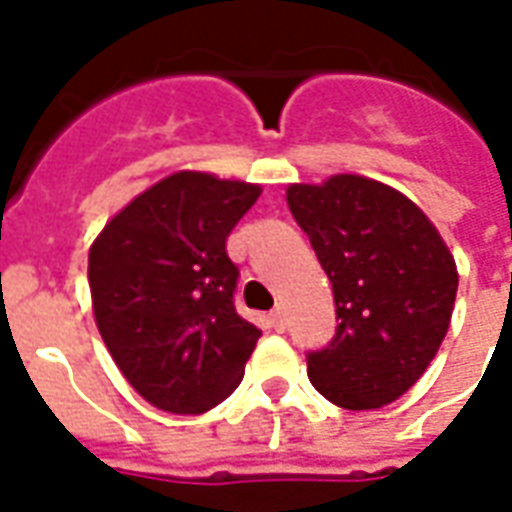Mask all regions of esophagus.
<instances>
[{
	"label": "esophagus",
	"mask_w": 512,
	"mask_h": 512,
	"mask_svg": "<svg viewBox=\"0 0 512 512\" xmlns=\"http://www.w3.org/2000/svg\"><path fill=\"white\" fill-rule=\"evenodd\" d=\"M268 321H271V326H274L277 332H285V310H282V307L268 312Z\"/></svg>",
	"instance_id": "obj_1"
}]
</instances>
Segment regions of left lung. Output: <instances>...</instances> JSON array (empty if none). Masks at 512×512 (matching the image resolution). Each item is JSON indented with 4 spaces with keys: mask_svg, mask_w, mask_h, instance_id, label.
<instances>
[{
    "mask_svg": "<svg viewBox=\"0 0 512 512\" xmlns=\"http://www.w3.org/2000/svg\"><path fill=\"white\" fill-rule=\"evenodd\" d=\"M288 208L332 282L337 329L307 354L312 386L367 411L408 392L450 329L458 271L436 227L400 191L362 175L293 183Z\"/></svg>",
    "mask_w": 512,
    "mask_h": 512,
    "instance_id": "left-lung-1",
    "label": "left lung"
}]
</instances>
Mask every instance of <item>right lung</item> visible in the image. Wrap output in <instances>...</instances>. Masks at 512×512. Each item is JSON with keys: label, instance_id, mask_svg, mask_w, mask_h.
Instances as JSON below:
<instances>
[{"label": "right lung", "instance_id": "obj_1", "mask_svg": "<svg viewBox=\"0 0 512 512\" xmlns=\"http://www.w3.org/2000/svg\"><path fill=\"white\" fill-rule=\"evenodd\" d=\"M257 197L252 183L178 172L128 202L90 249L98 332L161 411L202 414L244 378L260 329L235 312L227 235Z\"/></svg>", "mask_w": 512, "mask_h": 512}]
</instances>
